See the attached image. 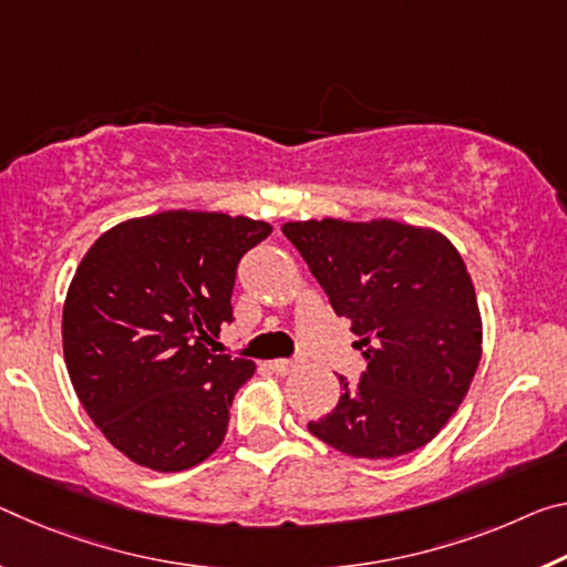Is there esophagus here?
Instances as JSON below:
<instances>
[{
  "label": "esophagus",
  "instance_id": "esophagus-1",
  "mask_svg": "<svg viewBox=\"0 0 567 567\" xmlns=\"http://www.w3.org/2000/svg\"><path fill=\"white\" fill-rule=\"evenodd\" d=\"M269 368H272L275 373L287 375V373H292L295 368H298V361H290V358H280V361H269Z\"/></svg>",
  "mask_w": 567,
  "mask_h": 567
}]
</instances>
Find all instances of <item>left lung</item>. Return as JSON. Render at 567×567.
Masks as SVG:
<instances>
[{
  "instance_id": "1",
  "label": "left lung",
  "mask_w": 567,
  "mask_h": 567,
  "mask_svg": "<svg viewBox=\"0 0 567 567\" xmlns=\"http://www.w3.org/2000/svg\"><path fill=\"white\" fill-rule=\"evenodd\" d=\"M332 310L363 350L355 383L310 434L358 460H393L429 444L470 391L482 358L472 277L444 235L391 219L290 221Z\"/></svg>"
}]
</instances>
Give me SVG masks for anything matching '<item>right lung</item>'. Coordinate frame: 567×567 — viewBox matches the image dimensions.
Listing matches in <instances>:
<instances>
[{
	"label": "right lung",
	"instance_id": "right-lung-1",
	"mask_svg": "<svg viewBox=\"0 0 567 567\" xmlns=\"http://www.w3.org/2000/svg\"><path fill=\"white\" fill-rule=\"evenodd\" d=\"M267 221L164 212L95 241L62 310L70 381L87 416L131 462L182 472L217 452L255 363L206 343L231 322L239 259Z\"/></svg>",
	"mask_w": 567,
	"mask_h": 567
}]
</instances>
